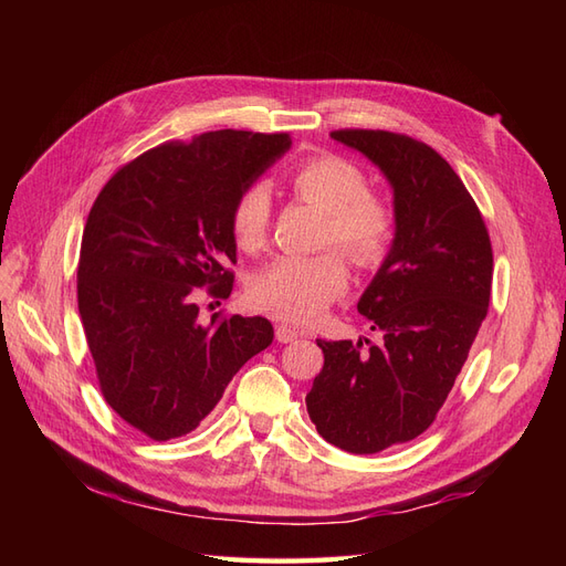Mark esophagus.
<instances>
[{
  "mask_svg": "<svg viewBox=\"0 0 566 566\" xmlns=\"http://www.w3.org/2000/svg\"><path fill=\"white\" fill-rule=\"evenodd\" d=\"M300 337V331H295L293 325L287 323H279L276 325V339L281 342V345H287V342H295Z\"/></svg>",
  "mask_w": 566,
  "mask_h": 566,
  "instance_id": "1",
  "label": "esophagus"
}]
</instances>
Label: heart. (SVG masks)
<instances>
[{
    "label": "heart",
    "mask_w": 566,
    "mask_h": 566,
    "mask_svg": "<svg viewBox=\"0 0 566 566\" xmlns=\"http://www.w3.org/2000/svg\"><path fill=\"white\" fill-rule=\"evenodd\" d=\"M290 186L297 198L316 205L328 214L325 243L345 250L356 264H378L391 243V212L378 198L368 196V181L356 165L318 156L295 167ZM271 221V198L266 186L256 184L238 198L231 227L238 248L260 250ZM349 271L342 254L323 252L316 256L287 254L269 264L252 283V302L264 312L285 321L310 323L347 290Z\"/></svg>",
    "instance_id": "obj_1"
}]
</instances>
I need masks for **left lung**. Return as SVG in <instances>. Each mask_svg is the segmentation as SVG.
<instances>
[{"label":"left lung","mask_w":566,"mask_h":566,"mask_svg":"<svg viewBox=\"0 0 566 566\" xmlns=\"http://www.w3.org/2000/svg\"><path fill=\"white\" fill-rule=\"evenodd\" d=\"M331 139L380 169L394 208L389 252L356 304L382 342L316 339L325 361L306 394L318 434L364 455L432 424L486 318L493 254L465 184L434 148L380 129Z\"/></svg>","instance_id":"8db88e82"}]
</instances>
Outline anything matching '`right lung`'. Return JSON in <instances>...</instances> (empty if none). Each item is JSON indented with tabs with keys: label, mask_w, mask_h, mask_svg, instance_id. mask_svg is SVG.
I'll use <instances>...</instances> for the list:
<instances>
[{
	"label": "right lung",
	"mask_w": 566,
	"mask_h": 566,
	"mask_svg": "<svg viewBox=\"0 0 566 566\" xmlns=\"http://www.w3.org/2000/svg\"><path fill=\"white\" fill-rule=\"evenodd\" d=\"M293 146L287 134L205 132L163 144L104 186L82 233L77 310L101 391L150 439L188 434L273 339L262 316L198 321V290L229 297L238 198Z\"/></svg>",
	"instance_id": "right-lung-1"
}]
</instances>
